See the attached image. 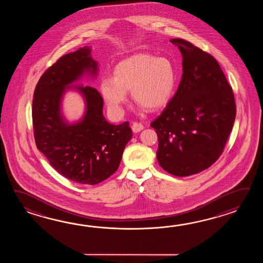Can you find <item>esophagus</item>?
<instances>
[{
    "instance_id": "1",
    "label": "esophagus",
    "mask_w": 263,
    "mask_h": 263,
    "mask_svg": "<svg viewBox=\"0 0 263 263\" xmlns=\"http://www.w3.org/2000/svg\"><path fill=\"white\" fill-rule=\"evenodd\" d=\"M143 129H144V126H143V124L137 123V122H134L133 125H132V129H133V132L135 133V134L139 133V132H141V130H142Z\"/></svg>"
}]
</instances>
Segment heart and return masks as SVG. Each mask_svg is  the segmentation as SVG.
<instances>
[{"instance_id": "obj_1", "label": "heart", "mask_w": 263, "mask_h": 263, "mask_svg": "<svg viewBox=\"0 0 263 263\" xmlns=\"http://www.w3.org/2000/svg\"><path fill=\"white\" fill-rule=\"evenodd\" d=\"M176 81V70L170 60L139 53L118 63L114 77L101 80L100 91L115 115L123 112L129 91L135 102L153 111L165 106L171 100Z\"/></svg>"}]
</instances>
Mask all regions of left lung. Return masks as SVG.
<instances>
[{
	"mask_svg": "<svg viewBox=\"0 0 263 263\" xmlns=\"http://www.w3.org/2000/svg\"><path fill=\"white\" fill-rule=\"evenodd\" d=\"M179 88L151 127L158 135L157 160L168 173L187 177L218 160L236 117L234 94L213 56L181 39Z\"/></svg>",
	"mask_w": 263,
	"mask_h": 263,
	"instance_id": "8db88e82",
	"label": "left lung"
}]
</instances>
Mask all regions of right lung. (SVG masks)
I'll list each match as a JSON object with an SVG mask.
<instances>
[{
	"mask_svg": "<svg viewBox=\"0 0 263 263\" xmlns=\"http://www.w3.org/2000/svg\"><path fill=\"white\" fill-rule=\"evenodd\" d=\"M84 47L60 57L40 77L32 108L35 144L50 164L65 178L80 184L95 185L118 170L124 148L133 137L129 122H107L103 99L91 86H74L84 74L95 77L98 63ZM79 90L86 101L84 117L69 124L61 111L67 88Z\"/></svg>",
	"mask_w": 263,
	"mask_h": 263,
	"instance_id": "1",
	"label": "right lung"
}]
</instances>
